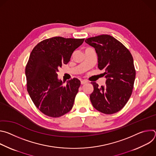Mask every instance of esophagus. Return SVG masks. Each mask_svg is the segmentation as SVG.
Segmentation results:
<instances>
[{"label": "esophagus", "mask_w": 156, "mask_h": 156, "mask_svg": "<svg viewBox=\"0 0 156 156\" xmlns=\"http://www.w3.org/2000/svg\"><path fill=\"white\" fill-rule=\"evenodd\" d=\"M88 83V81H87V80H85L81 81V84H86V83Z\"/></svg>", "instance_id": "34e87169"}]
</instances>
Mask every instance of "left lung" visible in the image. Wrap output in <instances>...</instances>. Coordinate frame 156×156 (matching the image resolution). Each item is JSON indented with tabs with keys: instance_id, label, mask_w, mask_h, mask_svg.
Masks as SVG:
<instances>
[{
	"instance_id": "1",
	"label": "left lung",
	"mask_w": 156,
	"mask_h": 156,
	"mask_svg": "<svg viewBox=\"0 0 156 156\" xmlns=\"http://www.w3.org/2000/svg\"><path fill=\"white\" fill-rule=\"evenodd\" d=\"M93 47L98 57V68L104 70L106 85L99 87L91 82L90 95L93 107L105 114H115L123 108L133 91L136 70L129 50L114 37L102 34L85 40Z\"/></svg>"
}]
</instances>
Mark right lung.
Returning <instances> with one entry per match:
<instances>
[{
	"mask_svg": "<svg viewBox=\"0 0 156 156\" xmlns=\"http://www.w3.org/2000/svg\"><path fill=\"white\" fill-rule=\"evenodd\" d=\"M84 40L53 37L41 41L31 51L25 69L27 91L44 115L59 117L72 108L80 81L74 78L63 86L57 72Z\"/></svg>",
	"mask_w": 156,
	"mask_h": 156,
	"instance_id": "right-lung-1",
	"label": "right lung"
}]
</instances>
